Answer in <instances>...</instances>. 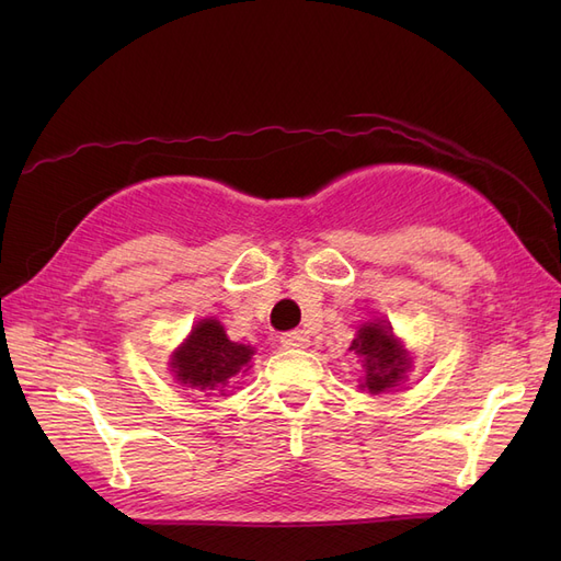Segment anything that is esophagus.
<instances>
[{
    "instance_id": "obj_1",
    "label": "esophagus",
    "mask_w": 561,
    "mask_h": 561,
    "mask_svg": "<svg viewBox=\"0 0 561 561\" xmlns=\"http://www.w3.org/2000/svg\"><path fill=\"white\" fill-rule=\"evenodd\" d=\"M280 344H283L285 348H309L311 339H309V334H307V332L295 330V332H287V334H283V336H280Z\"/></svg>"
}]
</instances>
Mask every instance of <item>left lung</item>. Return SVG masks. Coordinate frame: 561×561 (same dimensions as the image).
<instances>
[{
    "label": "left lung",
    "mask_w": 561,
    "mask_h": 561,
    "mask_svg": "<svg viewBox=\"0 0 561 561\" xmlns=\"http://www.w3.org/2000/svg\"><path fill=\"white\" fill-rule=\"evenodd\" d=\"M348 351L363 358L365 377L360 388H367L371 396L386 393L404 381L407 371L412 367L410 351L402 346L393 334V328L386 320H371L355 334Z\"/></svg>",
    "instance_id": "obj_1"
}]
</instances>
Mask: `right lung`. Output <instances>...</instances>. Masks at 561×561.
Listing matches in <instances>:
<instances>
[{
    "label": "right lung",
    "mask_w": 561,
    "mask_h": 561,
    "mask_svg": "<svg viewBox=\"0 0 561 561\" xmlns=\"http://www.w3.org/2000/svg\"><path fill=\"white\" fill-rule=\"evenodd\" d=\"M254 355L252 346L236 344L215 318H203L192 328V334L173 353L171 371L178 383L190 390L213 396L222 390L231 377L250 369Z\"/></svg>",
    "instance_id": "1"
}]
</instances>
